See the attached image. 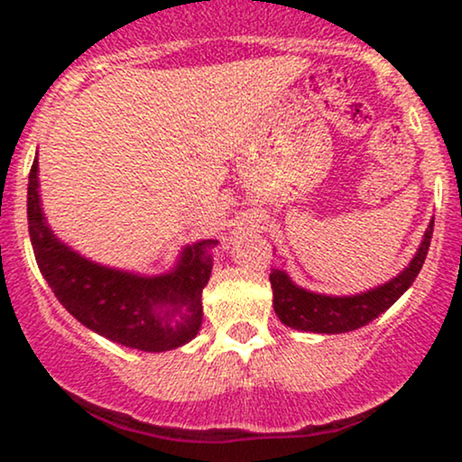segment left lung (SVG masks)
I'll use <instances>...</instances> for the list:
<instances>
[{"label":"left lung","instance_id":"left-lung-1","mask_svg":"<svg viewBox=\"0 0 462 462\" xmlns=\"http://www.w3.org/2000/svg\"><path fill=\"white\" fill-rule=\"evenodd\" d=\"M434 217L430 226L423 232L421 243H419L412 261L402 269L395 278L389 282L374 286V289L363 291V293L354 295H326L315 293V291L304 289V286L295 284L289 278V273L282 269H272L269 280H272L273 289V310L278 319L284 326L293 328L301 332H315V334H343L358 330V328L367 326L375 317L389 310L402 295L406 293L408 286L415 282L417 273L421 272L423 261L428 256V247H430Z\"/></svg>","mask_w":462,"mask_h":462}]
</instances>
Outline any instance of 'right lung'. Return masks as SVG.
I'll return each mask as SVG.
<instances>
[{
	"instance_id": "add662e5",
	"label": "right lung",
	"mask_w": 462,
	"mask_h": 462,
	"mask_svg": "<svg viewBox=\"0 0 462 462\" xmlns=\"http://www.w3.org/2000/svg\"><path fill=\"white\" fill-rule=\"evenodd\" d=\"M28 227L41 273L65 309L88 330L141 352H169L198 337L201 291L210 280L208 241L184 245L171 272L143 275L106 267L78 254L47 224L39 161L28 182Z\"/></svg>"
}]
</instances>
